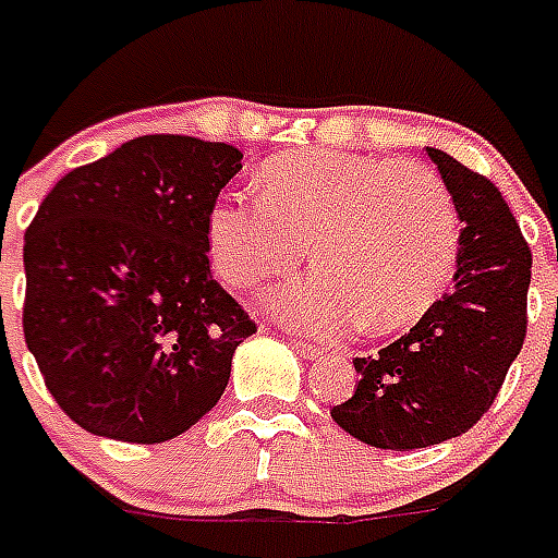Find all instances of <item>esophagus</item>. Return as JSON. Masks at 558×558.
Returning a JSON list of instances; mask_svg holds the SVG:
<instances>
[{
  "label": "esophagus",
  "mask_w": 558,
  "mask_h": 558,
  "mask_svg": "<svg viewBox=\"0 0 558 558\" xmlns=\"http://www.w3.org/2000/svg\"><path fill=\"white\" fill-rule=\"evenodd\" d=\"M293 349L300 351L305 360H316V356H323V349L319 345H314V342H302V340H293Z\"/></svg>",
  "instance_id": "1"
}]
</instances>
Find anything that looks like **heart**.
<instances>
[{
	"label": "heart",
	"instance_id": "b5f03b06",
	"mask_svg": "<svg viewBox=\"0 0 558 558\" xmlns=\"http://www.w3.org/2000/svg\"><path fill=\"white\" fill-rule=\"evenodd\" d=\"M262 195L218 198L207 244L218 276L253 291L293 274L311 244L316 270L270 296V311L314 333L409 328L444 296L458 258L447 184L417 160L291 153L267 160Z\"/></svg>",
	"mask_w": 558,
	"mask_h": 558
}]
</instances>
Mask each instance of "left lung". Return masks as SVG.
Instances as JSON below:
<instances>
[{"instance_id": "obj_1", "label": "left lung", "mask_w": 558, "mask_h": 558, "mask_svg": "<svg viewBox=\"0 0 558 558\" xmlns=\"http://www.w3.org/2000/svg\"><path fill=\"white\" fill-rule=\"evenodd\" d=\"M461 218L458 270L421 323L356 356L354 395L333 405L342 429L377 449H426L484 417L527 337L530 247L498 186L426 146Z\"/></svg>"}]
</instances>
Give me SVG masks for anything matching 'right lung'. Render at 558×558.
Wrapping results in <instances>:
<instances>
[{"label":"right lung","mask_w":558,"mask_h":558,"mask_svg":"<svg viewBox=\"0 0 558 558\" xmlns=\"http://www.w3.org/2000/svg\"><path fill=\"white\" fill-rule=\"evenodd\" d=\"M242 153L144 135L57 181L25 233L22 331L100 438L160 444L221 400L256 323L209 274L207 218Z\"/></svg>","instance_id":"right-lung-1"}]
</instances>
